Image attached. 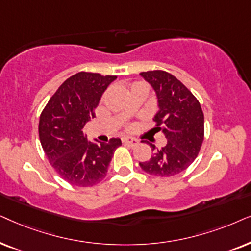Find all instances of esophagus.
Returning a JSON list of instances; mask_svg holds the SVG:
<instances>
[{"mask_svg": "<svg viewBox=\"0 0 251 251\" xmlns=\"http://www.w3.org/2000/svg\"><path fill=\"white\" fill-rule=\"evenodd\" d=\"M123 143H125V145H127L129 147H136L139 145V141L136 139H133V138H126V139H123Z\"/></svg>", "mask_w": 251, "mask_h": 251, "instance_id": "1", "label": "esophagus"}]
</instances>
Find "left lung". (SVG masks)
<instances>
[{
	"label": "left lung",
	"instance_id": "left-lung-1",
	"mask_svg": "<svg viewBox=\"0 0 251 251\" xmlns=\"http://www.w3.org/2000/svg\"><path fill=\"white\" fill-rule=\"evenodd\" d=\"M157 96L158 112L153 117L155 133L168 140L163 148H152V156L140 166L148 175L172 176L185 171L194 162L204 139V116L198 99L175 75L162 71L141 72ZM148 143V142H147Z\"/></svg>",
	"mask_w": 251,
	"mask_h": 251
}]
</instances>
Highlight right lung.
Returning a JSON list of instances; mask_svg holds the SVG:
<instances>
[{
	"mask_svg": "<svg viewBox=\"0 0 251 251\" xmlns=\"http://www.w3.org/2000/svg\"><path fill=\"white\" fill-rule=\"evenodd\" d=\"M116 75L79 72L59 86L41 112L39 136L50 165L73 186H94L105 178L120 139L91 142L83 133L95 118L102 94Z\"/></svg>",
	"mask_w": 251,
	"mask_h": 251,
	"instance_id": "obj_1",
	"label": "right lung"
}]
</instances>
